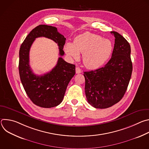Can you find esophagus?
Segmentation results:
<instances>
[{"mask_svg":"<svg viewBox=\"0 0 149 149\" xmlns=\"http://www.w3.org/2000/svg\"><path fill=\"white\" fill-rule=\"evenodd\" d=\"M75 71L77 74H80L81 72V70L79 67H76L75 68Z\"/></svg>","mask_w":149,"mask_h":149,"instance_id":"34e87169","label":"esophagus"}]
</instances>
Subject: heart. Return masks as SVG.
Returning a JSON list of instances; mask_svg holds the SVG:
<instances>
[{
  "label": "heart",
  "instance_id": "1",
  "mask_svg": "<svg viewBox=\"0 0 149 149\" xmlns=\"http://www.w3.org/2000/svg\"><path fill=\"white\" fill-rule=\"evenodd\" d=\"M66 53L75 59L83 54L84 65L90 70L101 67L110 57L113 47L112 42L100 35L89 32L77 36L74 44L68 42L64 47Z\"/></svg>",
  "mask_w": 149,
  "mask_h": 149
}]
</instances>
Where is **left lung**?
I'll return each mask as SVG.
<instances>
[{
  "mask_svg": "<svg viewBox=\"0 0 149 149\" xmlns=\"http://www.w3.org/2000/svg\"><path fill=\"white\" fill-rule=\"evenodd\" d=\"M115 44L110 61L104 67L84 72L88 102L96 109H107L123 97L131 78V48L127 40L115 31Z\"/></svg>",
  "mask_w": 149,
  "mask_h": 149,
  "instance_id": "1",
  "label": "left lung"
}]
</instances>
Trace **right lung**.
<instances>
[{
	"instance_id": "add662e5",
	"label": "right lung",
	"mask_w": 149,
	"mask_h": 149,
	"mask_svg": "<svg viewBox=\"0 0 149 149\" xmlns=\"http://www.w3.org/2000/svg\"><path fill=\"white\" fill-rule=\"evenodd\" d=\"M45 37L58 44L61 56L66 38L59 33L57 28L40 25L28 35L19 50V71L21 82L30 100L35 105L43 108L58 105L63 100L68 85L75 74V65L58 58L55 67L43 75H36L29 65V51L36 38Z\"/></svg>"
}]
</instances>
